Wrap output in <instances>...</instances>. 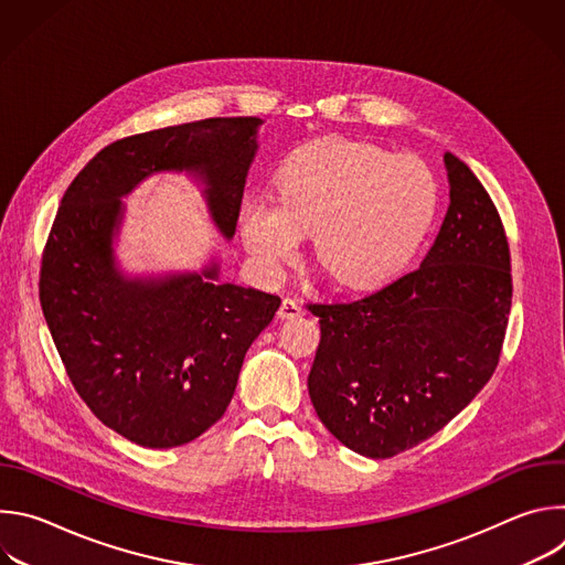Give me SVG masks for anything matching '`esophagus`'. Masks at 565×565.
Instances as JSON below:
<instances>
[{
    "instance_id": "1",
    "label": "esophagus",
    "mask_w": 565,
    "mask_h": 565,
    "mask_svg": "<svg viewBox=\"0 0 565 565\" xmlns=\"http://www.w3.org/2000/svg\"><path fill=\"white\" fill-rule=\"evenodd\" d=\"M277 315H279L281 319H295V317H301V315H303V308H301V303H299L297 299L286 297V299L281 301Z\"/></svg>"
}]
</instances>
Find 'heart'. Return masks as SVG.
<instances>
[{
	"mask_svg": "<svg viewBox=\"0 0 565 565\" xmlns=\"http://www.w3.org/2000/svg\"><path fill=\"white\" fill-rule=\"evenodd\" d=\"M279 199L250 194L238 227L257 266L270 275L299 257L306 232L333 279L377 288L409 266L440 203L434 172L416 156L349 138L310 142L286 158Z\"/></svg>",
	"mask_w": 565,
	"mask_h": 565,
	"instance_id": "b5f03b06",
	"label": "heart"
}]
</instances>
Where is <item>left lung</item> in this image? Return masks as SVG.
Masks as SVG:
<instances>
[{
	"label": "left lung",
	"mask_w": 565,
	"mask_h": 565,
	"mask_svg": "<svg viewBox=\"0 0 565 565\" xmlns=\"http://www.w3.org/2000/svg\"><path fill=\"white\" fill-rule=\"evenodd\" d=\"M449 207L420 268L353 301L308 303L321 340L310 402L349 449L391 458L456 418L499 366L510 246L488 190L445 153Z\"/></svg>",
	"instance_id": "1"
}]
</instances>
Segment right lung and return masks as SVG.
Wrapping results in <instances>:
<instances>
[{
	"instance_id": "1",
	"label": "right lung",
	"mask_w": 565,
	"mask_h": 565,
	"mask_svg": "<svg viewBox=\"0 0 565 565\" xmlns=\"http://www.w3.org/2000/svg\"><path fill=\"white\" fill-rule=\"evenodd\" d=\"M259 118H205L116 140L62 196L49 232L40 303L66 375L94 416L122 438L170 449L227 409L246 351L281 299L218 281V266L163 279L116 268L120 196L156 172L205 183L212 221L232 238Z\"/></svg>"
}]
</instances>
